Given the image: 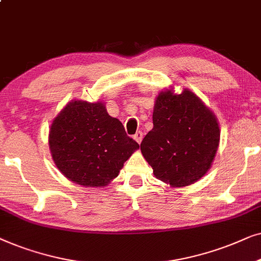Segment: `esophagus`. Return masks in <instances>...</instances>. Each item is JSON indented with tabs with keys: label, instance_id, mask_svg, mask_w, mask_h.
I'll list each match as a JSON object with an SVG mask.
<instances>
[{
	"label": "esophagus",
	"instance_id": "esophagus-1",
	"mask_svg": "<svg viewBox=\"0 0 261 261\" xmlns=\"http://www.w3.org/2000/svg\"><path fill=\"white\" fill-rule=\"evenodd\" d=\"M134 140L137 142V143H141L142 140H143V133L142 131H137L136 135L134 136Z\"/></svg>",
	"mask_w": 261,
	"mask_h": 261
}]
</instances>
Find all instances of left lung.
<instances>
[{
	"mask_svg": "<svg viewBox=\"0 0 261 261\" xmlns=\"http://www.w3.org/2000/svg\"><path fill=\"white\" fill-rule=\"evenodd\" d=\"M154 127L141 143L156 179L172 187L192 185L213 165L220 145L217 117L192 90L159 93L152 112Z\"/></svg>",
	"mask_w": 261,
	"mask_h": 261,
	"instance_id": "8db88e82",
	"label": "left lung"
}]
</instances>
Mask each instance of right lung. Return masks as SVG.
Returning a JSON list of instances; mask_svg holds the SVG:
<instances>
[{
	"label": "right lung",
	"instance_id": "1",
	"mask_svg": "<svg viewBox=\"0 0 261 261\" xmlns=\"http://www.w3.org/2000/svg\"><path fill=\"white\" fill-rule=\"evenodd\" d=\"M48 145L65 178L85 187H103L140 149L101 101L71 100L52 120Z\"/></svg>",
	"mask_w": 261,
	"mask_h": 261
}]
</instances>
